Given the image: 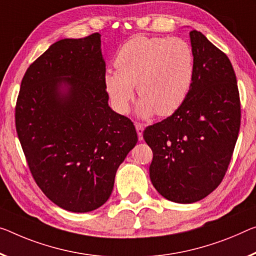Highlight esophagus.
I'll return each instance as SVG.
<instances>
[{
  "instance_id": "1",
  "label": "esophagus",
  "mask_w": 256,
  "mask_h": 256,
  "mask_svg": "<svg viewBox=\"0 0 256 256\" xmlns=\"http://www.w3.org/2000/svg\"><path fill=\"white\" fill-rule=\"evenodd\" d=\"M135 127H136V132H137V135H138V140H143V130H144V126L140 124V122H136L135 124Z\"/></svg>"
}]
</instances>
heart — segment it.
<instances>
[{
  "label": "heart",
  "instance_id": "heart-1",
  "mask_svg": "<svg viewBox=\"0 0 256 256\" xmlns=\"http://www.w3.org/2000/svg\"><path fill=\"white\" fill-rule=\"evenodd\" d=\"M114 65L104 84L119 113L128 112L136 86L140 116H170L184 103L194 78V50L180 38H132L120 48Z\"/></svg>",
  "mask_w": 256,
  "mask_h": 256
}]
</instances>
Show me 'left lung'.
Instances as JSON below:
<instances>
[{
  "label": "left lung",
  "mask_w": 256,
  "mask_h": 256,
  "mask_svg": "<svg viewBox=\"0 0 256 256\" xmlns=\"http://www.w3.org/2000/svg\"><path fill=\"white\" fill-rule=\"evenodd\" d=\"M194 78L182 106L145 128L150 178L164 198L199 202L220 186L240 128V98L231 62L198 30L190 32Z\"/></svg>",
  "instance_id": "left-lung-1"
}]
</instances>
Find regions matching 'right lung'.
I'll return each instance as SVG.
<instances>
[{"label": "right lung", "instance_id": "right-lung-1", "mask_svg": "<svg viewBox=\"0 0 256 256\" xmlns=\"http://www.w3.org/2000/svg\"><path fill=\"white\" fill-rule=\"evenodd\" d=\"M100 34L54 42L27 68L16 130L30 174L60 208L108 202L116 169L137 143L135 126L108 106Z\"/></svg>", "mask_w": 256, "mask_h": 256}]
</instances>
